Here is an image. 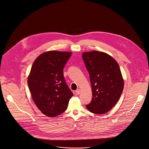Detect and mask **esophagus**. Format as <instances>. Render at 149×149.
<instances>
[{"label": "esophagus", "mask_w": 149, "mask_h": 149, "mask_svg": "<svg viewBox=\"0 0 149 149\" xmlns=\"http://www.w3.org/2000/svg\"><path fill=\"white\" fill-rule=\"evenodd\" d=\"M75 92H76L77 94L79 95V94L80 93V89H77V90L75 91Z\"/></svg>", "instance_id": "esophagus-1"}]
</instances>
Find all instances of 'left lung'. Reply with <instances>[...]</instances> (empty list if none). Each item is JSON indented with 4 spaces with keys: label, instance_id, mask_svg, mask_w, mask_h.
Returning <instances> with one entry per match:
<instances>
[{
    "label": "left lung",
    "instance_id": "8db88e82",
    "mask_svg": "<svg viewBox=\"0 0 149 149\" xmlns=\"http://www.w3.org/2000/svg\"><path fill=\"white\" fill-rule=\"evenodd\" d=\"M82 57L89 74L92 91V100L86 108L93 113H106L116 105L123 90L119 65L113 57L103 52H84Z\"/></svg>",
    "mask_w": 149,
    "mask_h": 149
}]
</instances>
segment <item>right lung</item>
<instances>
[{
  "label": "right lung",
  "instance_id": "1",
  "mask_svg": "<svg viewBox=\"0 0 149 149\" xmlns=\"http://www.w3.org/2000/svg\"><path fill=\"white\" fill-rule=\"evenodd\" d=\"M71 52L49 51L36 58L28 77L36 106L45 115L55 117L64 112L73 93L65 83L63 69Z\"/></svg>",
  "mask_w": 149,
  "mask_h": 149
}]
</instances>
